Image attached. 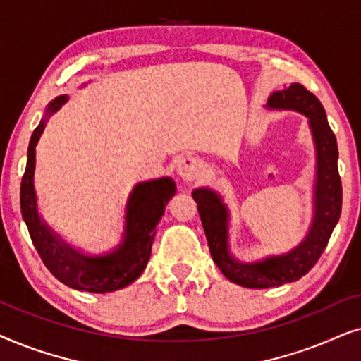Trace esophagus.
Masks as SVG:
<instances>
[{
  "label": "esophagus",
  "instance_id": "esophagus-1",
  "mask_svg": "<svg viewBox=\"0 0 361 361\" xmlns=\"http://www.w3.org/2000/svg\"><path fill=\"white\" fill-rule=\"evenodd\" d=\"M200 171H201V165L200 161L196 160L193 157H183L178 160V165H176V173L183 178L185 181H193L196 178L200 176Z\"/></svg>",
  "mask_w": 361,
  "mask_h": 361
}]
</instances>
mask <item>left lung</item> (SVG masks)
Here are the masks:
<instances>
[{"label":"left lung","instance_id":"left-lung-1","mask_svg":"<svg viewBox=\"0 0 361 361\" xmlns=\"http://www.w3.org/2000/svg\"><path fill=\"white\" fill-rule=\"evenodd\" d=\"M267 109L295 110L309 118L317 155L314 190V218L309 233L299 246L282 256H271L257 262H241L229 252L228 229L229 211L223 198L209 188H196L193 198L198 203L209 252L219 271L234 284L249 289H267L305 276L326 247L331 231L342 213V181L338 175L337 138L326 122L320 100L302 84H292L284 90L271 94Z\"/></svg>","mask_w":361,"mask_h":361}]
</instances>
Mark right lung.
<instances>
[{
	"label": "right lung",
	"instance_id": "right-lung-1",
	"mask_svg": "<svg viewBox=\"0 0 361 361\" xmlns=\"http://www.w3.org/2000/svg\"><path fill=\"white\" fill-rule=\"evenodd\" d=\"M67 95H59L47 105L44 118L32 132L27 147V163L21 181V214L30 231L44 266L57 281L75 290L105 294L123 289L140 277L152 254L157 224L160 223L165 206L176 193L171 178L142 181L133 186L125 208L123 238L114 251L89 256L67 244L59 234L39 216L35 190L36 145L44 132L46 120L67 102Z\"/></svg>",
	"mask_w": 361,
	"mask_h": 361
}]
</instances>
